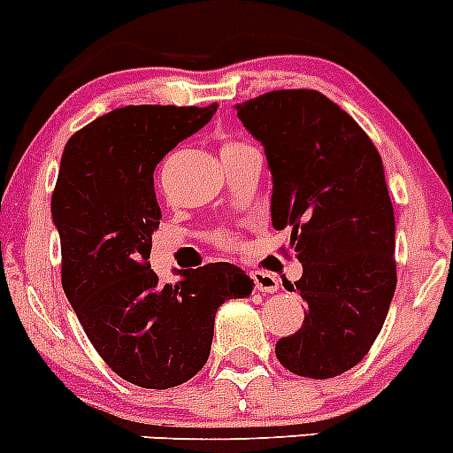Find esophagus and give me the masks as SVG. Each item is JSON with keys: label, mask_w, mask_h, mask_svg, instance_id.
Instances as JSON below:
<instances>
[{"label": "esophagus", "mask_w": 453, "mask_h": 453, "mask_svg": "<svg viewBox=\"0 0 453 453\" xmlns=\"http://www.w3.org/2000/svg\"><path fill=\"white\" fill-rule=\"evenodd\" d=\"M250 277H252V284H255V288L259 290V293H264V295L274 293V290L279 288V279L274 277V274L264 273V270H255Z\"/></svg>", "instance_id": "esophagus-1"}]
</instances>
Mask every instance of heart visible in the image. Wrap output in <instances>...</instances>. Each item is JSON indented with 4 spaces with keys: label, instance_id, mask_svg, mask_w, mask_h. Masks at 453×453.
Here are the masks:
<instances>
[{
    "label": "heart",
    "instance_id": "1",
    "mask_svg": "<svg viewBox=\"0 0 453 453\" xmlns=\"http://www.w3.org/2000/svg\"><path fill=\"white\" fill-rule=\"evenodd\" d=\"M243 147H248V145H243V142H239V141H227V142H223L221 151H236V150H243ZM214 241H217V246H221V248H234L236 246L234 236L227 234V232L217 234L214 236Z\"/></svg>",
    "mask_w": 453,
    "mask_h": 453
}]
</instances>
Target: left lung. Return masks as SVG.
<instances>
[{"mask_svg": "<svg viewBox=\"0 0 453 453\" xmlns=\"http://www.w3.org/2000/svg\"><path fill=\"white\" fill-rule=\"evenodd\" d=\"M265 147L273 226L290 230L303 274V326L277 342L295 375L326 380L362 362L382 331L395 274V219L378 150L344 109L315 88H281L236 104Z\"/></svg>", "mask_w": 453, "mask_h": 453, "instance_id": "1", "label": "left lung"}]
</instances>
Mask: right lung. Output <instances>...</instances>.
Segmentation results:
<instances>
[{
  "label": "right lung",
  "mask_w": 453,
  "mask_h": 453,
  "mask_svg": "<svg viewBox=\"0 0 453 453\" xmlns=\"http://www.w3.org/2000/svg\"><path fill=\"white\" fill-rule=\"evenodd\" d=\"M219 104H129L75 131L62 154L50 214L62 246V288L93 349L142 388L188 382L205 366L214 315L252 281L219 261L158 284L147 259L158 227L154 169L212 120Z\"/></svg>",
  "instance_id": "obj_1"
}]
</instances>
